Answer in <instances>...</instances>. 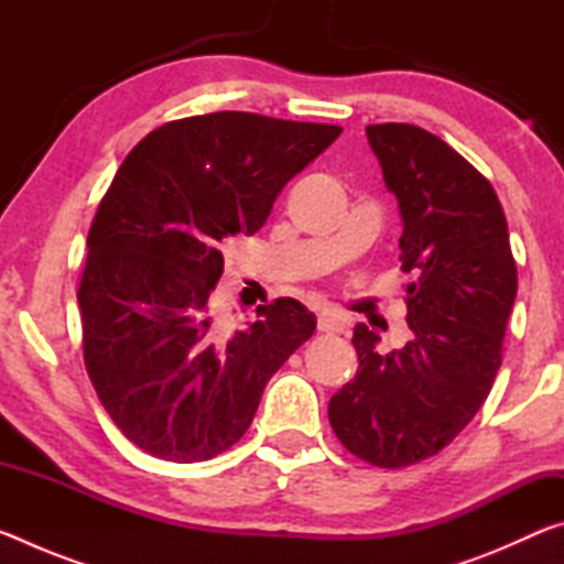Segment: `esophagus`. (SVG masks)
Returning <instances> with one entry per match:
<instances>
[{"label": "esophagus", "mask_w": 564, "mask_h": 564, "mask_svg": "<svg viewBox=\"0 0 564 564\" xmlns=\"http://www.w3.org/2000/svg\"><path fill=\"white\" fill-rule=\"evenodd\" d=\"M318 330L321 333H340L343 330V318L336 316V313L323 311L318 316Z\"/></svg>", "instance_id": "obj_1"}]
</instances>
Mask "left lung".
I'll return each mask as SVG.
<instances>
[{
  "label": "left lung",
  "instance_id": "8db88e82",
  "mask_svg": "<svg viewBox=\"0 0 564 564\" xmlns=\"http://www.w3.org/2000/svg\"><path fill=\"white\" fill-rule=\"evenodd\" d=\"M366 133L403 218L413 338L378 352L380 336L358 323L360 368L330 398L328 417L352 455L395 470L441 453L485 403L518 269L500 198L480 171L413 123H370Z\"/></svg>",
  "mask_w": 564,
  "mask_h": 564
}]
</instances>
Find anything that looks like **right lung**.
Instances as JSON below:
<instances>
[{
  "instance_id": "add662e5",
  "label": "right lung",
  "mask_w": 564,
  "mask_h": 564,
  "mask_svg": "<svg viewBox=\"0 0 564 564\" xmlns=\"http://www.w3.org/2000/svg\"><path fill=\"white\" fill-rule=\"evenodd\" d=\"M333 123L248 111L169 121L104 194L76 291L84 366L141 451L198 463L241 441L271 376L316 330L295 299L228 330L214 316L224 243L256 234L275 196L340 137Z\"/></svg>"
}]
</instances>
